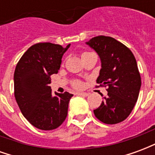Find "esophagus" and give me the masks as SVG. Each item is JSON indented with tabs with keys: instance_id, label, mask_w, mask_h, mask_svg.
<instances>
[{
	"instance_id": "obj_1",
	"label": "esophagus",
	"mask_w": 155,
	"mask_h": 155,
	"mask_svg": "<svg viewBox=\"0 0 155 155\" xmlns=\"http://www.w3.org/2000/svg\"><path fill=\"white\" fill-rule=\"evenodd\" d=\"M76 94H77V95H79V96H82V97H86V96H88V95H89V94H88V93H84V92H77V93H76Z\"/></svg>"
}]
</instances>
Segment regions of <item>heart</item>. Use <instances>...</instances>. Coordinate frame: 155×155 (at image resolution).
<instances>
[{"label": "heart", "instance_id": "heart-1", "mask_svg": "<svg viewBox=\"0 0 155 155\" xmlns=\"http://www.w3.org/2000/svg\"><path fill=\"white\" fill-rule=\"evenodd\" d=\"M84 54H85V53H84ZM83 54H82V55H83ZM74 86L75 88H81V82H79V81H77V82H74Z\"/></svg>", "mask_w": 155, "mask_h": 155}]
</instances>
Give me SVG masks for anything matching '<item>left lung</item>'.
I'll return each mask as SVG.
<instances>
[{"label": "left lung", "mask_w": 155, "mask_h": 155, "mask_svg": "<svg viewBox=\"0 0 155 155\" xmlns=\"http://www.w3.org/2000/svg\"><path fill=\"white\" fill-rule=\"evenodd\" d=\"M99 55L101 62L96 82L108 86V95L94 110L98 120L114 124L126 119L137 102L141 79L133 53L115 39L100 35L86 42Z\"/></svg>", "instance_id": "8db88e82"}]
</instances>
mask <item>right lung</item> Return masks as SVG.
Segmentation results:
<instances>
[{"label": "right lung", "instance_id": "obj_1", "mask_svg": "<svg viewBox=\"0 0 155 155\" xmlns=\"http://www.w3.org/2000/svg\"><path fill=\"white\" fill-rule=\"evenodd\" d=\"M66 47L52 43L33 45L16 64L14 73L15 101L22 114L33 126L54 130L65 120L73 94L51 93V75L58 73Z\"/></svg>", "mask_w": 155, "mask_h": 155}]
</instances>
